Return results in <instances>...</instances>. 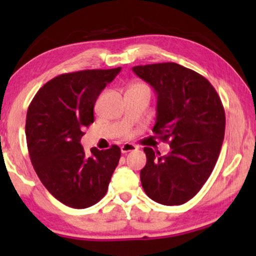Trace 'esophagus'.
I'll use <instances>...</instances> for the list:
<instances>
[{
	"mask_svg": "<svg viewBox=\"0 0 256 256\" xmlns=\"http://www.w3.org/2000/svg\"><path fill=\"white\" fill-rule=\"evenodd\" d=\"M138 149V146L132 144V143H124V144L121 146V152L122 154H127L129 152H134V150Z\"/></svg>",
	"mask_w": 256,
	"mask_h": 256,
	"instance_id": "34e87169",
	"label": "esophagus"
}]
</instances>
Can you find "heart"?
I'll list each match as a JSON object with an SVG mask.
<instances>
[{"mask_svg":"<svg viewBox=\"0 0 256 256\" xmlns=\"http://www.w3.org/2000/svg\"><path fill=\"white\" fill-rule=\"evenodd\" d=\"M134 86H144V85H142V84H136Z\"/></svg>","mask_w":256,"mask_h":256,"instance_id":"heart-1","label":"heart"}]
</instances>
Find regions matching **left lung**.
I'll return each mask as SVG.
<instances>
[{"label":"left lung","mask_w":256,"mask_h":256,"mask_svg":"<svg viewBox=\"0 0 256 256\" xmlns=\"http://www.w3.org/2000/svg\"><path fill=\"white\" fill-rule=\"evenodd\" d=\"M132 71L155 90L152 132L170 144L166 156L144 148L142 188L158 204L182 205L198 194L218 160L226 124L222 100L208 79L176 62L134 66Z\"/></svg>","instance_id":"obj_1"}]
</instances>
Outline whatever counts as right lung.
I'll return each instance as SVG.
<instances>
[{
	"instance_id": "add662e5",
	"label": "right lung",
	"mask_w": 256,
	"mask_h": 256,
	"mask_svg": "<svg viewBox=\"0 0 256 256\" xmlns=\"http://www.w3.org/2000/svg\"><path fill=\"white\" fill-rule=\"evenodd\" d=\"M121 68L65 73L48 82L31 101L26 136L37 176L56 199L86 208L106 194L121 150L84 152V129L94 122V104Z\"/></svg>"
}]
</instances>
